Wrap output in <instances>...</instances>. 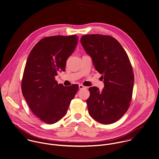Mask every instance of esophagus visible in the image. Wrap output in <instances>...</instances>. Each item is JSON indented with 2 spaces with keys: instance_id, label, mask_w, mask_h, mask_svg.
<instances>
[{
  "instance_id": "obj_1",
  "label": "esophagus",
  "mask_w": 159,
  "mask_h": 159,
  "mask_svg": "<svg viewBox=\"0 0 159 159\" xmlns=\"http://www.w3.org/2000/svg\"><path fill=\"white\" fill-rule=\"evenodd\" d=\"M79 89H84V88H87V87H85V86H84L83 85H79Z\"/></svg>"
}]
</instances>
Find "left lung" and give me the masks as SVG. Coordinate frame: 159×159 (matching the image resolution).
<instances>
[{
	"label": "left lung",
	"instance_id": "obj_1",
	"mask_svg": "<svg viewBox=\"0 0 159 159\" xmlns=\"http://www.w3.org/2000/svg\"><path fill=\"white\" fill-rule=\"evenodd\" d=\"M80 43L104 83L101 91L96 87L89 88L88 113L100 123H113L127 111L132 99L134 75L129 57L111 36L86 35Z\"/></svg>",
	"mask_w": 159,
	"mask_h": 159
}]
</instances>
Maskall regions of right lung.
<instances>
[{
	"instance_id": "1",
	"label": "right lung",
	"mask_w": 159,
	"mask_h": 159,
	"mask_svg": "<svg viewBox=\"0 0 159 159\" xmlns=\"http://www.w3.org/2000/svg\"><path fill=\"white\" fill-rule=\"evenodd\" d=\"M78 41L76 35L45 37L29 54L24 68L21 89L32 111L45 123L52 124L66 113L78 89L77 84L65 87L55 77L65 71L66 60Z\"/></svg>"
}]
</instances>
